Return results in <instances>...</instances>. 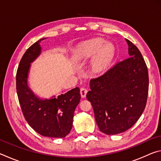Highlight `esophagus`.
<instances>
[{
    "instance_id": "obj_1",
    "label": "esophagus",
    "mask_w": 161,
    "mask_h": 161,
    "mask_svg": "<svg viewBox=\"0 0 161 161\" xmlns=\"http://www.w3.org/2000/svg\"><path fill=\"white\" fill-rule=\"evenodd\" d=\"M87 89L85 88H81L80 89V94H81V96L82 98H84L86 97V93H87Z\"/></svg>"
}]
</instances>
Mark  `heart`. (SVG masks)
<instances>
[{
  "label": "heart",
  "instance_id": "heart-1",
  "mask_svg": "<svg viewBox=\"0 0 161 161\" xmlns=\"http://www.w3.org/2000/svg\"><path fill=\"white\" fill-rule=\"evenodd\" d=\"M114 45L102 38H94L84 42L75 50L74 57L78 61L86 60L93 57L91 61L92 69L101 72L106 69L114 55Z\"/></svg>",
  "mask_w": 161,
  "mask_h": 161
}]
</instances>
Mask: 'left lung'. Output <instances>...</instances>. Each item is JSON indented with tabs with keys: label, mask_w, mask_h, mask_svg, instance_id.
Here are the masks:
<instances>
[{
	"label": "left lung",
	"mask_w": 161,
	"mask_h": 161,
	"mask_svg": "<svg viewBox=\"0 0 161 161\" xmlns=\"http://www.w3.org/2000/svg\"><path fill=\"white\" fill-rule=\"evenodd\" d=\"M130 58L90 81L86 98L102 133L115 135L131 128L143 114L148 92V68L138 47L126 39Z\"/></svg>",
	"instance_id": "left-lung-1"
}]
</instances>
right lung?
<instances>
[{"mask_svg":"<svg viewBox=\"0 0 161 161\" xmlns=\"http://www.w3.org/2000/svg\"><path fill=\"white\" fill-rule=\"evenodd\" d=\"M44 39L35 42L23 54L16 74V90L23 116L35 131L46 137L64 138L72 128L74 112L81 98L80 90L76 87L58 97L40 99L30 88V68L41 54L40 43Z\"/></svg>","mask_w":161,"mask_h":161,"instance_id":"obj_1","label":"right lung"}]
</instances>
